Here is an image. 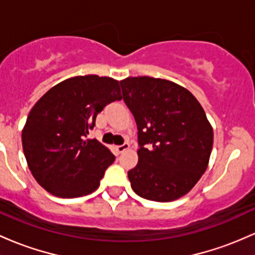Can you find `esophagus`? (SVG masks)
Wrapping results in <instances>:
<instances>
[{
	"label": "esophagus",
	"instance_id": "1",
	"mask_svg": "<svg viewBox=\"0 0 255 255\" xmlns=\"http://www.w3.org/2000/svg\"><path fill=\"white\" fill-rule=\"evenodd\" d=\"M127 149H129V144H128V142H125V144L119 145V146H116V150L119 151V153L123 152V151L127 150Z\"/></svg>",
	"mask_w": 255,
	"mask_h": 255
}]
</instances>
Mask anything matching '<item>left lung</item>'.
I'll return each mask as SVG.
<instances>
[{"label": "left lung", "instance_id": "8db88e82", "mask_svg": "<svg viewBox=\"0 0 255 255\" xmlns=\"http://www.w3.org/2000/svg\"><path fill=\"white\" fill-rule=\"evenodd\" d=\"M123 100L138 127V164L128 172L133 191L156 202L186 195L206 172L213 128L198 100L163 78L120 81Z\"/></svg>", "mask_w": 255, "mask_h": 255}]
</instances>
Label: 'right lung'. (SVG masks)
<instances>
[{
    "mask_svg": "<svg viewBox=\"0 0 255 255\" xmlns=\"http://www.w3.org/2000/svg\"><path fill=\"white\" fill-rule=\"evenodd\" d=\"M120 82L98 75L64 80L44 93L29 113L21 130L27 166L40 185L63 198L94 192L115 161L97 139H87L97 115L121 100Z\"/></svg>",
    "mask_w": 255,
    "mask_h": 255,
    "instance_id": "obj_1",
    "label": "right lung"
}]
</instances>
